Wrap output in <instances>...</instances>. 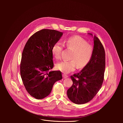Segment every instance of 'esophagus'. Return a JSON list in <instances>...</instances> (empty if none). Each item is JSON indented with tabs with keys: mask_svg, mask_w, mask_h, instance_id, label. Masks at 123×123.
<instances>
[{
	"mask_svg": "<svg viewBox=\"0 0 123 123\" xmlns=\"http://www.w3.org/2000/svg\"><path fill=\"white\" fill-rule=\"evenodd\" d=\"M63 77L65 78L68 77V75H67V74H63Z\"/></svg>",
	"mask_w": 123,
	"mask_h": 123,
	"instance_id": "esophagus-1",
	"label": "esophagus"
}]
</instances>
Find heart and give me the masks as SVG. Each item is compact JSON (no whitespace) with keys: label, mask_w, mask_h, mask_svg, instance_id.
<instances>
[{"label":"heart","mask_w":123,"mask_h":123,"mask_svg":"<svg viewBox=\"0 0 123 123\" xmlns=\"http://www.w3.org/2000/svg\"><path fill=\"white\" fill-rule=\"evenodd\" d=\"M66 47L73 52L71 56V60H64L56 64L57 69L64 73L73 72L78 68H82L91 61L93 54V47L79 36H73L65 40ZM64 45L61 42H56L52 47L51 51L56 60L61 58L62 52Z\"/></svg>","instance_id":"obj_1"}]
</instances>
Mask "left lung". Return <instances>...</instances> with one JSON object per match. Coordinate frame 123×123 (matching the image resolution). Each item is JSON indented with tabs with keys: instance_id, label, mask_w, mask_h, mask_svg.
I'll use <instances>...</instances> for the list:
<instances>
[{
	"instance_id": "left-lung-1",
	"label": "left lung",
	"mask_w": 123,
	"mask_h": 123,
	"mask_svg": "<svg viewBox=\"0 0 123 123\" xmlns=\"http://www.w3.org/2000/svg\"><path fill=\"white\" fill-rule=\"evenodd\" d=\"M88 33L92 36V33ZM105 66L104 48L94 36L93 54L91 61L80 73L71 76L73 84L67 91L69 100L76 104H85L92 100L102 86Z\"/></svg>"
}]
</instances>
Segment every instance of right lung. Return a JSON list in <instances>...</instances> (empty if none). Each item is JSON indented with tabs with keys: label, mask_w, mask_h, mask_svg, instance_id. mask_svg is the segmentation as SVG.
I'll return each mask as SVG.
<instances>
[{
	"label": "right lung",
	"mask_w": 123,
	"mask_h": 123,
	"mask_svg": "<svg viewBox=\"0 0 123 123\" xmlns=\"http://www.w3.org/2000/svg\"><path fill=\"white\" fill-rule=\"evenodd\" d=\"M62 35L58 31L42 29L32 35L24 48L21 77L27 92L37 99L48 96L55 83L62 79L60 71H50L54 67L52 47Z\"/></svg>",
	"instance_id": "1"
}]
</instances>
